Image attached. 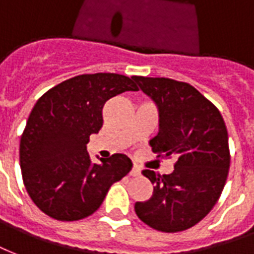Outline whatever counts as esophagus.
Here are the masks:
<instances>
[{
	"label": "esophagus",
	"instance_id": "obj_1",
	"mask_svg": "<svg viewBox=\"0 0 254 254\" xmlns=\"http://www.w3.org/2000/svg\"><path fill=\"white\" fill-rule=\"evenodd\" d=\"M140 175V169L138 168V166H132V169H131V172H129V176H132V177H136V176Z\"/></svg>",
	"mask_w": 254,
	"mask_h": 254
}]
</instances>
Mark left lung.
<instances>
[{
	"mask_svg": "<svg viewBox=\"0 0 254 254\" xmlns=\"http://www.w3.org/2000/svg\"><path fill=\"white\" fill-rule=\"evenodd\" d=\"M132 79L158 107L160 129L150 140L151 150L176 161L170 175L142 172L154 190L149 200L135 203V212L155 230H187L212 210L226 184L230 151L225 120L187 82L139 75Z\"/></svg>",
	"mask_w": 254,
	"mask_h": 254,
	"instance_id": "obj_1",
	"label": "left lung"
}]
</instances>
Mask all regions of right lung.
Wrapping results in <instances>:
<instances>
[{
	"label": "right lung",
	"mask_w": 254,
	"mask_h": 254,
	"mask_svg": "<svg viewBox=\"0 0 254 254\" xmlns=\"http://www.w3.org/2000/svg\"><path fill=\"white\" fill-rule=\"evenodd\" d=\"M127 90L138 88L122 74H82L36 101L20 140V168L29 197L46 215L62 222L92 215L131 170L127 155L94 164L86 151L89 136L103 127L104 104Z\"/></svg>",
	"instance_id": "add662e5"
}]
</instances>
